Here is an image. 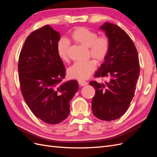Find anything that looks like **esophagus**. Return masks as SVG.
Masks as SVG:
<instances>
[{"label": "esophagus", "mask_w": 157, "mask_h": 157, "mask_svg": "<svg viewBox=\"0 0 157 157\" xmlns=\"http://www.w3.org/2000/svg\"><path fill=\"white\" fill-rule=\"evenodd\" d=\"M78 84L80 85V86H86V85L88 84V82L84 81V80H78Z\"/></svg>", "instance_id": "obj_1"}]
</instances>
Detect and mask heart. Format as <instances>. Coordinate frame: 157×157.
<instances>
[{
  "label": "heart",
  "mask_w": 157,
  "mask_h": 157,
  "mask_svg": "<svg viewBox=\"0 0 157 157\" xmlns=\"http://www.w3.org/2000/svg\"><path fill=\"white\" fill-rule=\"evenodd\" d=\"M70 39L89 50V55L100 62L105 59L110 48V40L106 35L98 36L96 32L86 27H78L70 35ZM69 42L61 39L57 43V52L59 58L66 61L68 60ZM96 64L93 60L84 62H75L67 69L69 77L73 78L86 79L88 78L94 70Z\"/></svg>",
  "instance_id": "heart-1"
}]
</instances>
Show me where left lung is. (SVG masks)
<instances>
[{"label": "left lung", "mask_w": 157, "mask_h": 157, "mask_svg": "<svg viewBox=\"0 0 157 157\" xmlns=\"http://www.w3.org/2000/svg\"><path fill=\"white\" fill-rule=\"evenodd\" d=\"M99 28L109 39L110 48L95 77L109 80L104 83L90 82L96 89L92 110L99 119L111 121L124 115L134 96L140 62L134 42L124 30L109 22Z\"/></svg>", "instance_id": "1"}]
</instances>
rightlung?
Segmentation results:
<instances>
[{"label": "right lung", "mask_w": 157, "mask_h": 157, "mask_svg": "<svg viewBox=\"0 0 157 157\" xmlns=\"http://www.w3.org/2000/svg\"><path fill=\"white\" fill-rule=\"evenodd\" d=\"M60 34L49 25L27 36L18 61L21 91L30 110L47 124L62 122L78 89L77 80L63 82L65 69L57 52Z\"/></svg>", "instance_id": "obj_1"}]
</instances>
